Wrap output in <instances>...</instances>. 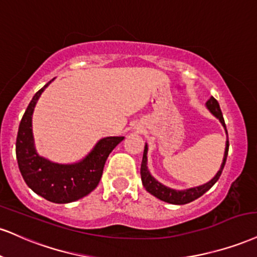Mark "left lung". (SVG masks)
<instances>
[{
	"mask_svg": "<svg viewBox=\"0 0 257 257\" xmlns=\"http://www.w3.org/2000/svg\"><path fill=\"white\" fill-rule=\"evenodd\" d=\"M206 107L209 110V112H211L213 116H215L219 119V122H220L221 125L224 126L225 133H226V138H227L226 145H225L224 158H222L220 169H219L217 175H215L209 182H207V183L202 184V185H199V187L189 188V189H184V190H177V189H172V188L166 187V185L160 183V182L157 181V179L154 178L152 175H151L150 170H148V168H147L148 146H147V144L145 145L144 157H142L141 170H140L142 184H144L145 189H146L148 193L152 194V195L156 196L157 199L164 201V202L172 203V205H185V203H189V202H191V201L199 199V197L202 196L207 190L211 189L213 185L215 184V182L218 181L219 177H220L222 169H224L225 163H226L227 152H228V137H227L226 125H225L224 117H222L220 106H219V103L217 101V99H214L213 97L209 98L206 103Z\"/></svg>",
	"mask_w": 257,
	"mask_h": 257,
	"instance_id": "8db88e82",
	"label": "left lung"
}]
</instances>
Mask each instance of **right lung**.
<instances>
[{
	"instance_id": "obj_1",
	"label": "right lung",
	"mask_w": 257,
	"mask_h": 257,
	"mask_svg": "<svg viewBox=\"0 0 257 257\" xmlns=\"http://www.w3.org/2000/svg\"><path fill=\"white\" fill-rule=\"evenodd\" d=\"M49 81L33 95L25 111L17 137V159L26 184L37 195L55 203H69L82 199L97 188L109 154L124 137L100 139L85 158L72 164L54 163L37 152L32 131L36 104Z\"/></svg>"
}]
</instances>
